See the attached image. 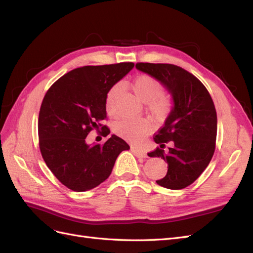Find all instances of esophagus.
Wrapping results in <instances>:
<instances>
[{
    "mask_svg": "<svg viewBox=\"0 0 253 253\" xmlns=\"http://www.w3.org/2000/svg\"><path fill=\"white\" fill-rule=\"evenodd\" d=\"M131 151H132L133 154L138 158H147L148 157L147 153H145L143 150H140V149H137V148L133 147V148H131Z\"/></svg>",
    "mask_w": 253,
    "mask_h": 253,
    "instance_id": "1",
    "label": "esophagus"
}]
</instances>
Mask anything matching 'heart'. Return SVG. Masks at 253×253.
Instances as JSON below:
<instances>
[{"label":"heart","mask_w":253,"mask_h":253,"mask_svg":"<svg viewBox=\"0 0 253 253\" xmlns=\"http://www.w3.org/2000/svg\"><path fill=\"white\" fill-rule=\"evenodd\" d=\"M132 86L136 96L143 102L149 103V110L156 118H164L169 112L170 103L168 99L160 96L163 94V86L156 79L142 75L134 80ZM119 90L120 85L116 84L110 88L106 95L105 106L110 114L114 113L115 100ZM150 129V122L145 119H124L114 126V132L119 137L135 143L142 141Z\"/></svg>","instance_id":"heart-1"}]
</instances>
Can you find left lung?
I'll return each mask as SVG.
<instances>
[{
    "label": "left lung",
    "mask_w": 253,
    "mask_h": 253,
    "mask_svg": "<svg viewBox=\"0 0 253 253\" xmlns=\"http://www.w3.org/2000/svg\"><path fill=\"white\" fill-rule=\"evenodd\" d=\"M138 71L156 79L171 95L173 106L154 137L160 148L149 153L168 163L159 186L180 190L190 186L208 167L215 150L217 117L212 98L195 76L173 64L137 63ZM172 147L167 152L164 143Z\"/></svg>",
    "instance_id": "left-lung-1"
}]
</instances>
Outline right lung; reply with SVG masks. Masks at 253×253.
I'll return each instance as SVG.
<instances>
[{"instance_id": "obj_1", "label": "right lung", "mask_w": 253, "mask_h": 253, "mask_svg": "<svg viewBox=\"0 0 253 253\" xmlns=\"http://www.w3.org/2000/svg\"><path fill=\"white\" fill-rule=\"evenodd\" d=\"M134 67V63L83 66L68 72L47 90L38 122L39 145L48 169L76 192L100 185L115 162L129 145L112 135L101 144L86 143V136L106 118L108 91ZM102 133L110 134L105 126Z\"/></svg>"}]
</instances>
